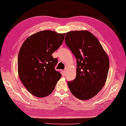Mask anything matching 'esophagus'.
Returning a JSON list of instances; mask_svg holds the SVG:
<instances>
[{
	"label": "esophagus",
	"mask_w": 126,
	"mask_h": 126,
	"mask_svg": "<svg viewBox=\"0 0 126 126\" xmlns=\"http://www.w3.org/2000/svg\"><path fill=\"white\" fill-rule=\"evenodd\" d=\"M66 70H62V75L63 76H65V74H66Z\"/></svg>",
	"instance_id": "esophagus-1"
}]
</instances>
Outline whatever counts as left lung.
Instances as JSON below:
<instances>
[{
  "label": "left lung",
  "instance_id": "8db88e82",
  "mask_svg": "<svg viewBox=\"0 0 126 126\" xmlns=\"http://www.w3.org/2000/svg\"><path fill=\"white\" fill-rule=\"evenodd\" d=\"M65 44L77 59L76 77L67 85L73 96L89 99L104 87L109 69L108 55L94 35L87 30L67 32Z\"/></svg>",
  "mask_w": 126,
  "mask_h": 126
}]
</instances>
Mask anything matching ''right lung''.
I'll use <instances>...</instances> for the list:
<instances>
[{
    "instance_id": "1",
    "label": "right lung",
    "mask_w": 126,
    "mask_h": 126,
    "mask_svg": "<svg viewBox=\"0 0 126 126\" xmlns=\"http://www.w3.org/2000/svg\"><path fill=\"white\" fill-rule=\"evenodd\" d=\"M65 33L54 31L38 32L24 41L19 51L18 73L31 94L43 97L50 95L61 78L55 70L58 62L51 55L63 43Z\"/></svg>"
}]
</instances>
